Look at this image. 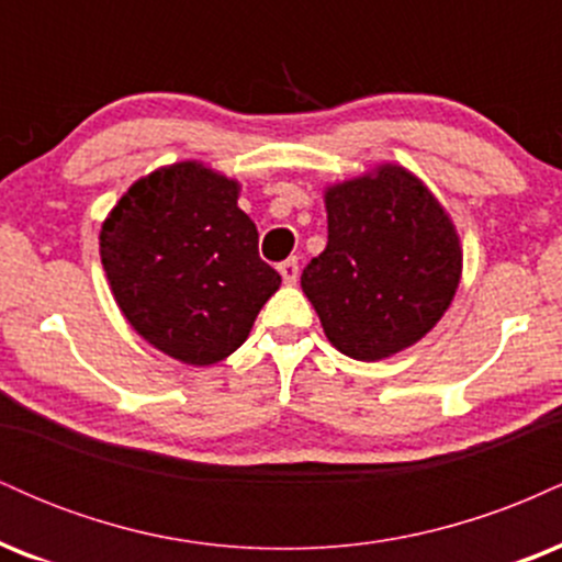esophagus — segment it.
I'll use <instances>...</instances> for the list:
<instances>
[{"label": "esophagus", "mask_w": 562, "mask_h": 562, "mask_svg": "<svg viewBox=\"0 0 562 562\" xmlns=\"http://www.w3.org/2000/svg\"><path fill=\"white\" fill-rule=\"evenodd\" d=\"M277 269H280L282 280H285V282H288V285H293V282H295V280H299V259H295V256H293V259L282 261V263H280V267H277Z\"/></svg>", "instance_id": "1"}]
</instances>
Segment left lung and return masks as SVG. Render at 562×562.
I'll return each mask as SVG.
<instances>
[{"label": "left lung", "mask_w": 562, "mask_h": 562, "mask_svg": "<svg viewBox=\"0 0 562 562\" xmlns=\"http://www.w3.org/2000/svg\"><path fill=\"white\" fill-rule=\"evenodd\" d=\"M327 248L301 288L327 340L380 362L436 327L462 277V245L434 192L404 166L383 164L325 190Z\"/></svg>", "instance_id": "left-lung-1"}]
</instances>
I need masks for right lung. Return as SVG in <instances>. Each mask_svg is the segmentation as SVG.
I'll return each mask as SVG.
<instances>
[{
    "label": "right lung",
    "instance_id": "1",
    "mask_svg": "<svg viewBox=\"0 0 562 562\" xmlns=\"http://www.w3.org/2000/svg\"><path fill=\"white\" fill-rule=\"evenodd\" d=\"M240 182L198 160L142 177L102 222L100 259L121 314L171 359L209 367L248 338L282 277L259 259Z\"/></svg>",
    "mask_w": 562,
    "mask_h": 562
}]
</instances>
